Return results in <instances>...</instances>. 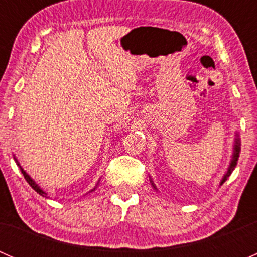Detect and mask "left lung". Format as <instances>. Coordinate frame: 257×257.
<instances>
[{
    "mask_svg": "<svg viewBox=\"0 0 257 257\" xmlns=\"http://www.w3.org/2000/svg\"><path fill=\"white\" fill-rule=\"evenodd\" d=\"M240 145H241V142H240V137H239V133L235 134V142H234V150H232V158H231V162H230L229 164V168H227V172L225 173V175L222 177L221 181H220V185H222V184L225 183V181L227 180V178L231 175V173L234 172V169L236 168V164H237V160H239V157H240ZM150 183H152L153 188L155 189V190H158L157 186H155V184L153 183V180L150 179Z\"/></svg>",
    "mask_w": 257,
    "mask_h": 257,
    "instance_id": "1",
    "label": "left lung"
}]
</instances>
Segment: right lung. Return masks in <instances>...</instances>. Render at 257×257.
Here are the masks:
<instances>
[{
    "instance_id": "obj_1",
    "label": "right lung",
    "mask_w": 257,
    "mask_h": 257,
    "mask_svg": "<svg viewBox=\"0 0 257 257\" xmlns=\"http://www.w3.org/2000/svg\"><path fill=\"white\" fill-rule=\"evenodd\" d=\"M15 160H16V164L18 165V167H20V169H21V173H22V174H23V177H25L26 181H27V183L30 184L31 186H32V189H33V190H35V191H37V193L40 194V195H42V196H46V198H47V193H46L45 190H42V189H41V186L38 185V184H36V181L33 180V179L31 178L30 175L27 174V173L25 172V169H23V168L21 167V165H20V163H18V160L16 159V157H15ZM98 183H99V181H98ZM98 183H97V185H95L94 188H93L92 190H90V191H94V190H95V188H97V186H98ZM90 191H89V193H90Z\"/></svg>"
}]
</instances>
